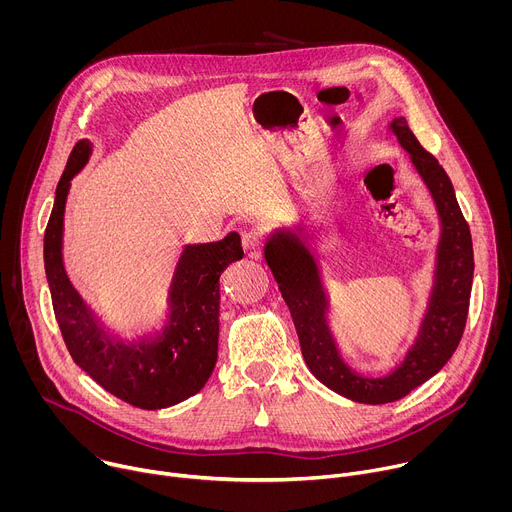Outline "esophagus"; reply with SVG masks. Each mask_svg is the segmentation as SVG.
<instances>
[{
    "label": "esophagus",
    "mask_w": 512,
    "mask_h": 512,
    "mask_svg": "<svg viewBox=\"0 0 512 512\" xmlns=\"http://www.w3.org/2000/svg\"><path fill=\"white\" fill-rule=\"evenodd\" d=\"M243 249H245L247 257L259 259L261 253H263V237H261V233H257L253 229L243 233Z\"/></svg>",
    "instance_id": "esophagus-1"
}]
</instances>
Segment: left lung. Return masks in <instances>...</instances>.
<instances>
[{
  "instance_id": "1",
  "label": "left lung",
  "mask_w": 512,
  "mask_h": 512,
  "mask_svg": "<svg viewBox=\"0 0 512 512\" xmlns=\"http://www.w3.org/2000/svg\"><path fill=\"white\" fill-rule=\"evenodd\" d=\"M389 129L427 184L442 223L427 312L413 346L391 375L362 377L342 360L328 328V298L316 257L300 235L289 229L275 231L265 243V261L294 318L312 375L338 395L369 405L397 401L442 371L462 340L474 277L470 227L456 200L452 180L440 162L421 148L405 117H395Z\"/></svg>"
}]
</instances>
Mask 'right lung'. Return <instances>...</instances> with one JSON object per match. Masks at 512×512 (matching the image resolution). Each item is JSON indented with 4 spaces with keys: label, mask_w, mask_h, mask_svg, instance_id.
I'll use <instances>...</instances> for the list:
<instances>
[{
    "label": "right lung",
    "mask_w": 512,
    "mask_h": 512,
    "mask_svg": "<svg viewBox=\"0 0 512 512\" xmlns=\"http://www.w3.org/2000/svg\"><path fill=\"white\" fill-rule=\"evenodd\" d=\"M91 143L72 150L56 186L44 233V267L64 344L79 367L105 391L139 409H164L196 395L212 375L218 350V277L243 259L241 237L186 245L170 287V314L158 336L123 342L109 336L70 285L62 265V221L70 180L87 164Z\"/></svg>",
    "instance_id": "1"
}]
</instances>
